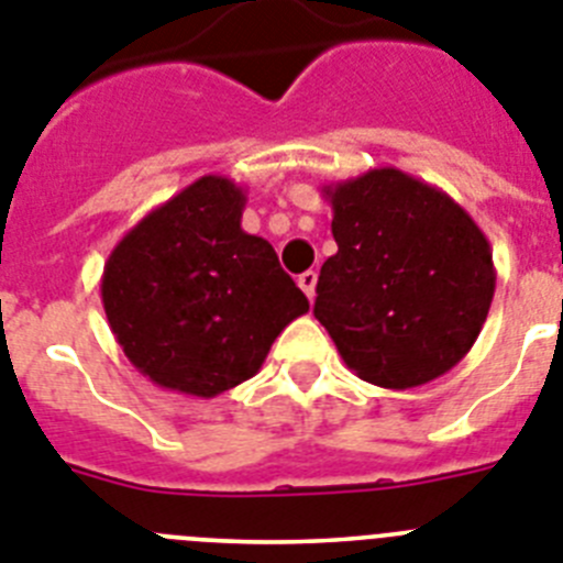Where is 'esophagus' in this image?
Masks as SVG:
<instances>
[{
	"label": "esophagus",
	"instance_id": "obj_1",
	"mask_svg": "<svg viewBox=\"0 0 563 563\" xmlns=\"http://www.w3.org/2000/svg\"><path fill=\"white\" fill-rule=\"evenodd\" d=\"M297 286L306 291V297L309 300H314V288H317V272H302L300 277H297Z\"/></svg>",
	"mask_w": 563,
	"mask_h": 563
}]
</instances>
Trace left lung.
I'll return each instance as SVG.
<instances>
[{"mask_svg": "<svg viewBox=\"0 0 563 563\" xmlns=\"http://www.w3.org/2000/svg\"><path fill=\"white\" fill-rule=\"evenodd\" d=\"M336 254L322 263L314 317L360 379L405 390L448 374L490 311L485 232L442 189L383 166L322 187Z\"/></svg>", "mask_w": 563, "mask_h": 563, "instance_id": "1", "label": "left lung"}]
</instances>
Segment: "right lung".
<instances>
[{
	"label": "right lung",
	"mask_w": 563,
	"mask_h": 563,
	"mask_svg": "<svg viewBox=\"0 0 563 563\" xmlns=\"http://www.w3.org/2000/svg\"><path fill=\"white\" fill-rule=\"evenodd\" d=\"M246 192L203 175L112 249L101 302L115 342L158 388L218 397L261 371L309 300L272 243L241 229Z\"/></svg>",
	"instance_id": "1"
}]
</instances>
